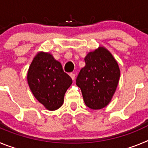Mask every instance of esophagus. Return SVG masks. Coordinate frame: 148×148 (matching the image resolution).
Instances as JSON below:
<instances>
[{
	"mask_svg": "<svg viewBox=\"0 0 148 148\" xmlns=\"http://www.w3.org/2000/svg\"><path fill=\"white\" fill-rule=\"evenodd\" d=\"M70 76L71 77V78L73 81H75V74L74 73H70Z\"/></svg>",
	"mask_w": 148,
	"mask_h": 148,
	"instance_id": "1",
	"label": "esophagus"
}]
</instances>
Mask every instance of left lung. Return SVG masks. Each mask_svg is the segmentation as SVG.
<instances>
[{"label": "left lung", "mask_w": 148, "mask_h": 148, "mask_svg": "<svg viewBox=\"0 0 148 148\" xmlns=\"http://www.w3.org/2000/svg\"><path fill=\"white\" fill-rule=\"evenodd\" d=\"M85 66L76 78L86 105L92 110L105 108L112 100L120 78L118 63L104 47L87 53Z\"/></svg>", "instance_id": "1"}]
</instances>
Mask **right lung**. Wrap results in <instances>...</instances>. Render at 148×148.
Masks as SVG:
<instances>
[{"label":"right lung","mask_w":148,"mask_h":148,"mask_svg":"<svg viewBox=\"0 0 148 148\" xmlns=\"http://www.w3.org/2000/svg\"><path fill=\"white\" fill-rule=\"evenodd\" d=\"M27 82L35 99L46 109L53 111L62 106L65 92L73 80L53 55L41 51L29 67Z\"/></svg>","instance_id":"obj_1"}]
</instances>
